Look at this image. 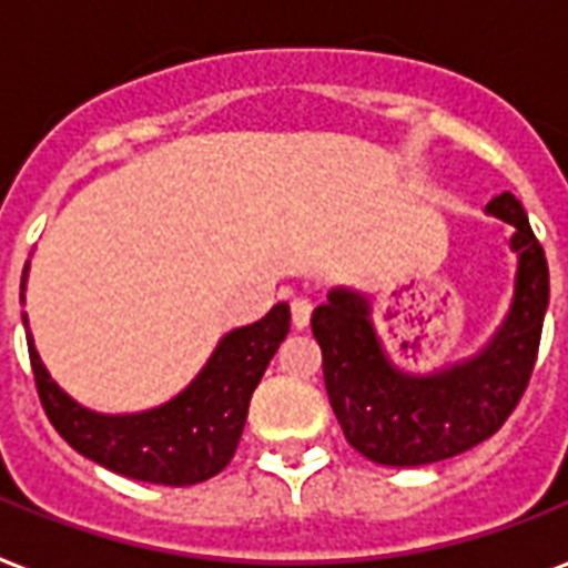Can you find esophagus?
I'll return each mask as SVG.
<instances>
[{
    "mask_svg": "<svg viewBox=\"0 0 568 568\" xmlns=\"http://www.w3.org/2000/svg\"><path fill=\"white\" fill-rule=\"evenodd\" d=\"M310 316H313V304L306 297H295L292 301V325L301 331V327L310 325Z\"/></svg>",
    "mask_w": 568,
    "mask_h": 568,
    "instance_id": "esophagus-1",
    "label": "esophagus"
}]
</instances>
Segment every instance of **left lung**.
Segmentation results:
<instances>
[{"mask_svg":"<svg viewBox=\"0 0 568 568\" xmlns=\"http://www.w3.org/2000/svg\"><path fill=\"white\" fill-rule=\"evenodd\" d=\"M485 210L515 225L508 246L518 252V273L503 325L473 358L424 376L403 373L373 331L369 301L348 288H334L313 313L327 400L348 445L373 464L424 466L464 455L497 434L530 385L551 292L548 262L511 192Z\"/></svg>","mask_w":568,"mask_h":568,"instance_id":"obj_1","label":"left lung"}]
</instances>
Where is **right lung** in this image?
<instances>
[{
	"label": "right lung",
	"instance_id": "right-lung-1",
	"mask_svg": "<svg viewBox=\"0 0 568 568\" xmlns=\"http://www.w3.org/2000/svg\"><path fill=\"white\" fill-rule=\"evenodd\" d=\"M288 304H276L258 322L234 327L174 400L134 415L92 413L71 400L50 379L32 334H27L29 361L41 406L74 452L116 476L168 487L199 485L222 473L237 452L252 390L288 334Z\"/></svg>",
	"mask_w": 568,
	"mask_h": 568
}]
</instances>
